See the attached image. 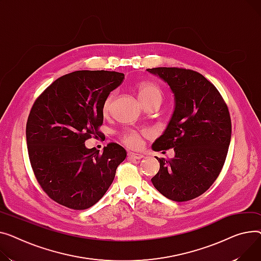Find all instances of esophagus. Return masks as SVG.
Listing matches in <instances>:
<instances>
[{
	"label": "esophagus",
	"instance_id": "1",
	"mask_svg": "<svg viewBox=\"0 0 261 261\" xmlns=\"http://www.w3.org/2000/svg\"><path fill=\"white\" fill-rule=\"evenodd\" d=\"M127 156H128V158L136 159V160H140L144 157L142 154H140V152H135V151H128Z\"/></svg>",
	"mask_w": 261,
	"mask_h": 261
}]
</instances>
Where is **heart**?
<instances>
[{
  "instance_id": "obj_1",
  "label": "heart",
  "mask_w": 261,
  "mask_h": 261,
  "mask_svg": "<svg viewBox=\"0 0 261 261\" xmlns=\"http://www.w3.org/2000/svg\"><path fill=\"white\" fill-rule=\"evenodd\" d=\"M138 89V97H139L141 103L144 105L150 103V102H154V101H160L162 100V93L160 88L149 82H143L140 83L137 87ZM112 103V97H109L106 99L104 106H103V110L104 112H107L110 110V106ZM123 141L132 147H138L140 146L142 143V139H141V136L138 134L137 132H126L123 135Z\"/></svg>"
}]
</instances>
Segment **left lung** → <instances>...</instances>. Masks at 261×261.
<instances>
[{
	"mask_svg": "<svg viewBox=\"0 0 261 261\" xmlns=\"http://www.w3.org/2000/svg\"><path fill=\"white\" fill-rule=\"evenodd\" d=\"M170 86L174 112L163 134L152 143L155 151L174 148L171 160L158 159L152 186L171 200H192L210 189L219 176L231 142L227 106L217 88L194 70L148 68Z\"/></svg>",
	"mask_w": 261,
	"mask_h": 261,
	"instance_id": "obj_1",
	"label": "left lung"
}]
</instances>
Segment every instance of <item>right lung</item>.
I'll return each instance as SVG.
<instances>
[{"mask_svg": "<svg viewBox=\"0 0 261 261\" xmlns=\"http://www.w3.org/2000/svg\"><path fill=\"white\" fill-rule=\"evenodd\" d=\"M124 79L106 70H79L57 79L35 102L26 124L30 164L53 200L72 210L93 206L114 181L126 150L110 143L102 154L85 141L99 136L103 106Z\"/></svg>", "mask_w": 261, "mask_h": 261, "instance_id": "1", "label": "right lung"}]
</instances>
